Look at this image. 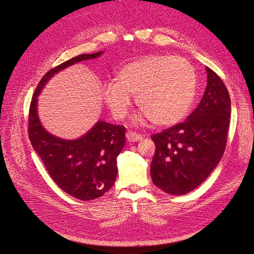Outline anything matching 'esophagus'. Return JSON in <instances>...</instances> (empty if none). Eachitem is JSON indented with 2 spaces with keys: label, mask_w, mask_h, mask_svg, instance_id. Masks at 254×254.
<instances>
[{
  "label": "esophagus",
  "mask_w": 254,
  "mask_h": 254,
  "mask_svg": "<svg viewBox=\"0 0 254 254\" xmlns=\"http://www.w3.org/2000/svg\"><path fill=\"white\" fill-rule=\"evenodd\" d=\"M126 136H127L128 142H137V141H141V139L143 138L142 134H138V133L133 132V131H127Z\"/></svg>",
  "instance_id": "34e87169"
}]
</instances>
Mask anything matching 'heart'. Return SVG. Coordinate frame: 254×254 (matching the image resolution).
<instances>
[{
	"label": "heart",
	"instance_id": "1",
	"mask_svg": "<svg viewBox=\"0 0 254 254\" xmlns=\"http://www.w3.org/2000/svg\"><path fill=\"white\" fill-rule=\"evenodd\" d=\"M195 90V71L186 59L147 56L124 65L116 83L105 86L102 96L118 120L127 116L131 96H135L144 119H150L155 126L168 127L188 115Z\"/></svg>",
	"mask_w": 254,
	"mask_h": 254
}]
</instances>
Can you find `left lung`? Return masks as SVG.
<instances>
[{
	"mask_svg": "<svg viewBox=\"0 0 254 254\" xmlns=\"http://www.w3.org/2000/svg\"><path fill=\"white\" fill-rule=\"evenodd\" d=\"M206 72V89L196 109L186 121L150 136L156 146L152 180L174 195L187 194L205 181L227 143L230 96L222 78L209 67Z\"/></svg>",
	"mask_w": 254,
	"mask_h": 254,
	"instance_id": "left-lung-1",
	"label": "left lung"
}]
</instances>
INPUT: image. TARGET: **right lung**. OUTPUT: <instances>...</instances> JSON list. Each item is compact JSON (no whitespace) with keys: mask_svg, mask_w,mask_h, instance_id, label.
I'll return each mask as SVG.
<instances>
[{"mask_svg":"<svg viewBox=\"0 0 254 254\" xmlns=\"http://www.w3.org/2000/svg\"><path fill=\"white\" fill-rule=\"evenodd\" d=\"M80 55L51 68L40 79L28 113V136L52 180L64 192L82 201H90L109 191L118 174L117 157L126 144V127L99 121L83 137L61 139L48 133L37 115V97L53 75L72 64L99 57Z\"/></svg>","mask_w":254,"mask_h":254,"instance_id":"add662e5","label":"right lung"}]
</instances>
